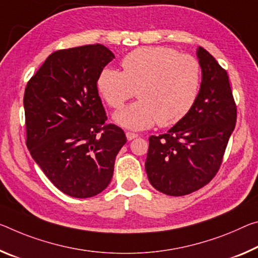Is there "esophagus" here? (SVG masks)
<instances>
[{
	"mask_svg": "<svg viewBox=\"0 0 258 258\" xmlns=\"http://www.w3.org/2000/svg\"><path fill=\"white\" fill-rule=\"evenodd\" d=\"M139 136L137 133H133V132H126V138H127V140L128 141H131V140H133V139H136V138H138Z\"/></svg>",
	"mask_w": 258,
	"mask_h": 258,
	"instance_id": "esophagus-1",
	"label": "esophagus"
}]
</instances>
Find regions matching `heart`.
<instances>
[{"mask_svg":"<svg viewBox=\"0 0 258 258\" xmlns=\"http://www.w3.org/2000/svg\"><path fill=\"white\" fill-rule=\"evenodd\" d=\"M122 72L104 68L97 89L113 109H120L138 93L140 100L114 114L124 127L145 130L158 124L172 126L185 118L198 100L201 64L191 55L167 47H144L121 60Z\"/></svg>","mask_w":258,"mask_h":258,"instance_id":"b5f03b06","label":"heart"}]
</instances>
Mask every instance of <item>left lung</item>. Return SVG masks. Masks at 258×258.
Returning a JSON list of instances; mask_svg holds the SVG:
<instances>
[{
    "instance_id": "1",
    "label": "left lung",
    "mask_w": 258,
    "mask_h": 258,
    "mask_svg": "<svg viewBox=\"0 0 258 258\" xmlns=\"http://www.w3.org/2000/svg\"><path fill=\"white\" fill-rule=\"evenodd\" d=\"M196 55L202 83L194 107L167 133L149 138L147 175L154 188L171 196L190 194L212 180L236 122L227 72L202 47Z\"/></svg>"
}]
</instances>
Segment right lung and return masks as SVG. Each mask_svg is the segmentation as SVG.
I'll return each instance as SVG.
<instances>
[{
	"label": "right lung",
	"mask_w": 258,
	"mask_h": 258,
	"mask_svg": "<svg viewBox=\"0 0 258 258\" xmlns=\"http://www.w3.org/2000/svg\"><path fill=\"white\" fill-rule=\"evenodd\" d=\"M114 55L103 44L52 52L24 94L26 146L49 180L77 199L95 196L111 181L114 159L126 144L108 124L97 78Z\"/></svg>",
	"instance_id": "obj_1"
}]
</instances>
